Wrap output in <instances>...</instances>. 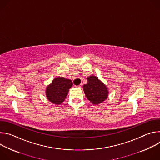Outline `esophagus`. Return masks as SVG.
<instances>
[{"label":"esophagus","instance_id":"obj_1","mask_svg":"<svg viewBox=\"0 0 160 160\" xmlns=\"http://www.w3.org/2000/svg\"><path fill=\"white\" fill-rule=\"evenodd\" d=\"M82 87V84H80V85H75V87L76 88H80V87Z\"/></svg>","mask_w":160,"mask_h":160}]
</instances>
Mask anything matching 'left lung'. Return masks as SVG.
Segmentation results:
<instances>
[{
  "mask_svg": "<svg viewBox=\"0 0 160 160\" xmlns=\"http://www.w3.org/2000/svg\"><path fill=\"white\" fill-rule=\"evenodd\" d=\"M87 83L83 85V89L87 99L93 104H99L108 98V87L96 76L91 75L87 78Z\"/></svg>",
  "mask_w": 160,
  "mask_h": 160,
  "instance_id": "8db88e82",
  "label": "left lung"
}]
</instances>
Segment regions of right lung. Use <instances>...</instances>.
Instances as JSON below:
<instances>
[{
	"label": "right lung",
	"mask_w": 160,
	"mask_h": 160,
	"mask_svg": "<svg viewBox=\"0 0 160 160\" xmlns=\"http://www.w3.org/2000/svg\"><path fill=\"white\" fill-rule=\"evenodd\" d=\"M72 86L73 83L70 79L60 77L54 78L45 89L47 99L54 104H61L65 100Z\"/></svg>",
	"instance_id": "right-lung-1"
}]
</instances>
